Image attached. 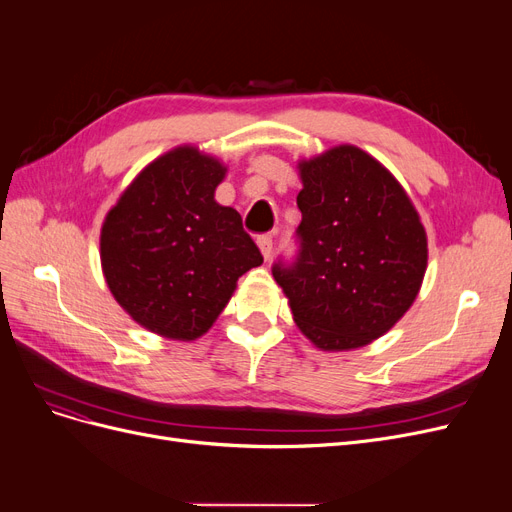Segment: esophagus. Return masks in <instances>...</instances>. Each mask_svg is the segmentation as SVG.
Returning a JSON list of instances; mask_svg holds the SVG:
<instances>
[{"label": "esophagus", "mask_w": 512, "mask_h": 512, "mask_svg": "<svg viewBox=\"0 0 512 512\" xmlns=\"http://www.w3.org/2000/svg\"><path fill=\"white\" fill-rule=\"evenodd\" d=\"M256 243H258V247H260L262 256H265V260H269L271 254H273V237H271V235H260V237L256 239Z\"/></svg>", "instance_id": "34e87169"}]
</instances>
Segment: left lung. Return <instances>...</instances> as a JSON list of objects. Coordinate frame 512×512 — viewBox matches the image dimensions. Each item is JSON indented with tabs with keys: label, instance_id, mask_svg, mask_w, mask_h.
I'll return each instance as SVG.
<instances>
[{
	"label": "left lung",
	"instance_id": "obj_1",
	"mask_svg": "<svg viewBox=\"0 0 512 512\" xmlns=\"http://www.w3.org/2000/svg\"><path fill=\"white\" fill-rule=\"evenodd\" d=\"M299 250L273 262L294 322L322 350L374 342L408 312L427 269V237L395 177L342 145L301 162Z\"/></svg>",
	"mask_w": 512,
	"mask_h": 512
}]
</instances>
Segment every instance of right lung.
<instances>
[{
    "mask_svg": "<svg viewBox=\"0 0 512 512\" xmlns=\"http://www.w3.org/2000/svg\"><path fill=\"white\" fill-rule=\"evenodd\" d=\"M224 166L194 147L151 162L108 211L100 258L117 303L145 329L196 339L237 280L262 265L241 215L213 200Z\"/></svg>",
    "mask_w": 512,
    "mask_h": 512,
    "instance_id": "obj_1",
    "label": "right lung"
}]
</instances>
